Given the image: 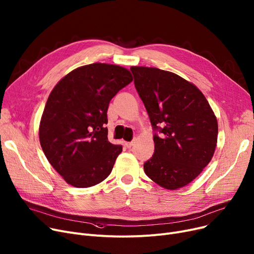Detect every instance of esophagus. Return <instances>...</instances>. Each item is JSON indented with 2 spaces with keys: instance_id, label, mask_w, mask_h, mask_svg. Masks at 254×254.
I'll use <instances>...</instances> for the list:
<instances>
[{
  "instance_id": "esophagus-1",
  "label": "esophagus",
  "mask_w": 254,
  "mask_h": 254,
  "mask_svg": "<svg viewBox=\"0 0 254 254\" xmlns=\"http://www.w3.org/2000/svg\"><path fill=\"white\" fill-rule=\"evenodd\" d=\"M134 143H135L134 141H130V142H126V146H127V148H130V147H131V146H132V145H134Z\"/></svg>"
}]
</instances>
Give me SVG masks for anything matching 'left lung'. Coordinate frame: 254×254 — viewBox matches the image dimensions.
Wrapping results in <instances>:
<instances>
[{
	"label": "left lung",
	"mask_w": 254,
	"mask_h": 254,
	"mask_svg": "<svg viewBox=\"0 0 254 254\" xmlns=\"http://www.w3.org/2000/svg\"><path fill=\"white\" fill-rule=\"evenodd\" d=\"M130 71L154 130V153L144 164L145 174L166 190L183 188L214 154L216 116L202 91L182 77L147 66Z\"/></svg>",
	"instance_id": "left-lung-1"
}]
</instances>
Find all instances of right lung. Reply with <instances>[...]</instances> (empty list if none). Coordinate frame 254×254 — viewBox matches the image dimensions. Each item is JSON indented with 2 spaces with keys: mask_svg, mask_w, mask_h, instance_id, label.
<instances>
[{
  "mask_svg": "<svg viewBox=\"0 0 254 254\" xmlns=\"http://www.w3.org/2000/svg\"><path fill=\"white\" fill-rule=\"evenodd\" d=\"M131 81L126 68L96 63L73 70L50 92L40 123V144L66 183L90 188L110 175L123 146L108 141L107 110Z\"/></svg>",
  "mask_w": 254,
  "mask_h": 254,
  "instance_id": "obj_1",
  "label": "right lung"
}]
</instances>
